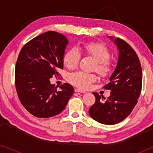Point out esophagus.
Masks as SVG:
<instances>
[{"instance_id":"34e87169","label":"esophagus","mask_w":153,"mask_h":153,"mask_svg":"<svg viewBox=\"0 0 153 153\" xmlns=\"http://www.w3.org/2000/svg\"><path fill=\"white\" fill-rule=\"evenodd\" d=\"M75 92H77V93H85L86 92L85 91H83V90H81V89H79V88H76L74 90Z\"/></svg>"}]
</instances>
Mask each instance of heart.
Wrapping results in <instances>:
<instances>
[{"instance_id":"heart-1","label":"heart","mask_w":153,"mask_h":153,"mask_svg":"<svg viewBox=\"0 0 153 153\" xmlns=\"http://www.w3.org/2000/svg\"><path fill=\"white\" fill-rule=\"evenodd\" d=\"M89 56L95 60L94 70L102 77H107L111 74L114 65L109 59L111 51L104 44L87 42L78 49L73 47L68 49L63 56V63L69 70H74L78 67L81 55ZM97 80L95 74L76 72L69 75L68 81L71 84L80 88L85 89Z\"/></svg>"}]
</instances>
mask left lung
<instances>
[{
	"mask_svg": "<svg viewBox=\"0 0 153 153\" xmlns=\"http://www.w3.org/2000/svg\"><path fill=\"white\" fill-rule=\"evenodd\" d=\"M110 38L113 39L112 37ZM114 43L119 50L118 64L104 89L110 90L107 99L97 93L93 94L95 102L89 108V114L98 123L114 125L125 120L138 102L142 88V70L140 60L132 47L123 39Z\"/></svg>",
	"mask_w": 153,
	"mask_h": 153,
	"instance_id": "left-lung-1",
	"label": "left lung"
}]
</instances>
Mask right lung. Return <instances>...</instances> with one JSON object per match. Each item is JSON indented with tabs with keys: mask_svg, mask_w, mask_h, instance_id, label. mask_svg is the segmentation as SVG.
Instances as JSON below:
<instances>
[{
	"mask_svg": "<svg viewBox=\"0 0 153 153\" xmlns=\"http://www.w3.org/2000/svg\"><path fill=\"white\" fill-rule=\"evenodd\" d=\"M68 40L61 33L48 31L28 42L19 54L14 82L19 99L24 107L37 118L59 114L74 93L68 83L59 87L50 79L60 76L63 69V55Z\"/></svg>",
	"mask_w": 153,
	"mask_h": 153,
	"instance_id": "1",
	"label": "right lung"
}]
</instances>
